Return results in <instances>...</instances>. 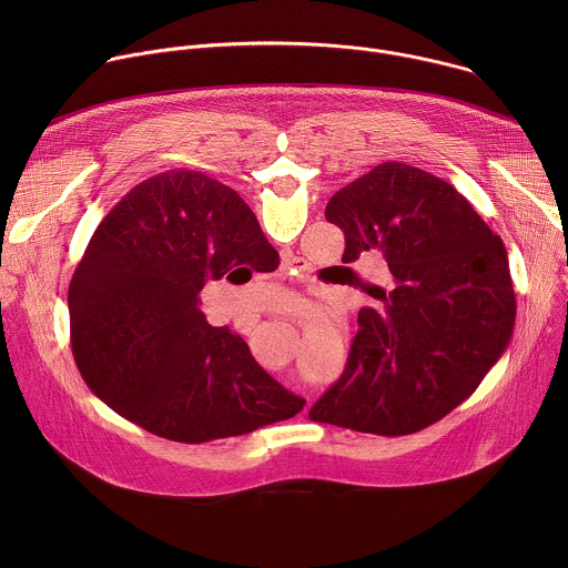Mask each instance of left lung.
Returning <instances> with one entry per match:
<instances>
[{
	"label": "left lung",
	"instance_id": "1",
	"mask_svg": "<svg viewBox=\"0 0 568 568\" xmlns=\"http://www.w3.org/2000/svg\"><path fill=\"white\" fill-rule=\"evenodd\" d=\"M326 220L344 231V263L379 252L393 290L357 316L344 375L310 418L344 429L409 436L467 399L515 328L504 240L445 180L384 161L337 191Z\"/></svg>",
	"mask_w": 568,
	"mask_h": 568
}]
</instances>
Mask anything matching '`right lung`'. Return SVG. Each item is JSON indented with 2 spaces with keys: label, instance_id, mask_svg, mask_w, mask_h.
I'll return each instance as SVG.
<instances>
[{
  "label": "right lung",
  "instance_id": "1",
  "mask_svg": "<svg viewBox=\"0 0 568 568\" xmlns=\"http://www.w3.org/2000/svg\"><path fill=\"white\" fill-rule=\"evenodd\" d=\"M278 254L242 197L195 171L134 186L97 226L69 285L71 353L90 390L145 432L189 445L294 418L283 388L200 310L206 281Z\"/></svg>",
  "mask_w": 568,
  "mask_h": 568
}]
</instances>
